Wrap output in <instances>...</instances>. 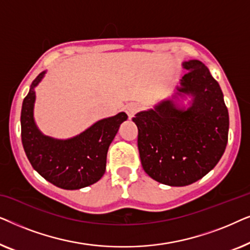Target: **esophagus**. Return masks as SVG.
<instances>
[{
    "instance_id": "34e87169",
    "label": "esophagus",
    "mask_w": 250,
    "mask_h": 250,
    "mask_svg": "<svg viewBox=\"0 0 250 250\" xmlns=\"http://www.w3.org/2000/svg\"><path fill=\"white\" fill-rule=\"evenodd\" d=\"M125 111H126V114L128 115V117L129 118H132L133 116H134L136 112H138V110H139V105L136 104H126L125 105Z\"/></svg>"
}]
</instances>
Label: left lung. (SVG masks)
<instances>
[{
	"label": "left lung",
	"instance_id": "left-lung-1",
	"mask_svg": "<svg viewBox=\"0 0 250 250\" xmlns=\"http://www.w3.org/2000/svg\"><path fill=\"white\" fill-rule=\"evenodd\" d=\"M182 66L188 73L176 94L191 95L190 107L164 100L133 118L143 169L170 187L189 186L210 172L223 156L229 134V112L217 81L199 60Z\"/></svg>",
	"mask_w": 250,
	"mask_h": 250
}]
</instances>
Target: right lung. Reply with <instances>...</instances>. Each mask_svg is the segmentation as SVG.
I'll list each match as a JSON object with an SVG mask.
<instances>
[{"mask_svg": "<svg viewBox=\"0 0 250 250\" xmlns=\"http://www.w3.org/2000/svg\"><path fill=\"white\" fill-rule=\"evenodd\" d=\"M46 71L30 85L21 108V141L33 168L50 183L66 190H77L98 182L104 176L109 146L119 126L127 119L125 112L101 119L80 135L67 140L41 133L34 121L35 87Z\"/></svg>", "mask_w": 250, "mask_h": 250, "instance_id": "right-lung-1", "label": "right lung"}]
</instances>
